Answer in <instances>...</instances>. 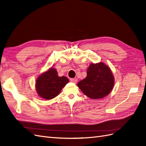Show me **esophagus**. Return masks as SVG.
<instances>
[{
    "instance_id": "34e87169",
    "label": "esophagus",
    "mask_w": 146,
    "mask_h": 146,
    "mask_svg": "<svg viewBox=\"0 0 146 146\" xmlns=\"http://www.w3.org/2000/svg\"><path fill=\"white\" fill-rule=\"evenodd\" d=\"M70 80L72 82H73V83H77V78H70Z\"/></svg>"
}]
</instances>
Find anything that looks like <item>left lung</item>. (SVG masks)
Returning a JSON list of instances; mask_svg holds the SVG:
<instances>
[{
	"label": "left lung",
	"instance_id": "left-lung-1",
	"mask_svg": "<svg viewBox=\"0 0 146 146\" xmlns=\"http://www.w3.org/2000/svg\"><path fill=\"white\" fill-rule=\"evenodd\" d=\"M114 78L111 69L102 62L92 63L87 70V76L77 83L84 94L92 99L104 98L113 90Z\"/></svg>",
	"mask_w": 146,
	"mask_h": 146
}]
</instances>
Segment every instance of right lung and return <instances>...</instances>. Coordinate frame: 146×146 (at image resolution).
<instances>
[{"mask_svg":"<svg viewBox=\"0 0 146 146\" xmlns=\"http://www.w3.org/2000/svg\"><path fill=\"white\" fill-rule=\"evenodd\" d=\"M68 82L69 79L67 77H59L57 70L51 68L38 77L35 88L39 97L50 100L58 96Z\"/></svg>","mask_w":146,"mask_h":146,"instance_id":"right-lung-1","label":"right lung"}]
</instances>
